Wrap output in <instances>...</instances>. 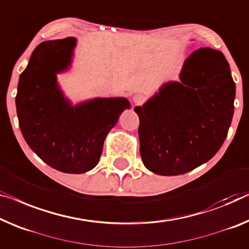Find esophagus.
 <instances>
[{
	"mask_svg": "<svg viewBox=\"0 0 249 249\" xmlns=\"http://www.w3.org/2000/svg\"><path fill=\"white\" fill-rule=\"evenodd\" d=\"M133 102H134L135 105H141L145 102V96L143 94H136L134 97H133Z\"/></svg>",
	"mask_w": 249,
	"mask_h": 249,
	"instance_id": "1",
	"label": "esophagus"
}]
</instances>
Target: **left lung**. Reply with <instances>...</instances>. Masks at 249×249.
<instances>
[{
    "mask_svg": "<svg viewBox=\"0 0 249 249\" xmlns=\"http://www.w3.org/2000/svg\"><path fill=\"white\" fill-rule=\"evenodd\" d=\"M180 80L165 84L134 108L141 157L160 176H179L209 161L232 120L236 86L220 51L196 50L185 60Z\"/></svg>",
    "mask_w": 249,
    "mask_h": 249,
    "instance_id": "obj_1",
    "label": "left lung"
}]
</instances>
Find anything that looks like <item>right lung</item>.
Segmentation results:
<instances>
[{
  "instance_id": "obj_1",
  "label": "right lung",
  "mask_w": 249,
  "mask_h": 249,
  "mask_svg": "<svg viewBox=\"0 0 249 249\" xmlns=\"http://www.w3.org/2000/svg\"><path fill=\"white\" fill-rule=\"evenodd\" d=\"M75 38L40 43L20 75L16 97L25 142L48 165L84 173L97 165L104 141L129 108L126 98H96L71 106L57 84V73L71 62Z\"/></svg>"
}]
</instances>
